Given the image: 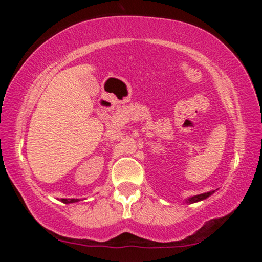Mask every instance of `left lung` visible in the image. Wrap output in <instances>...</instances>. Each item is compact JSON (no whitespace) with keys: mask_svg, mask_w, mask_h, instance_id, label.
Returning <instances> with one entry per match:
<instances>
[{"mask_svg":"<svg viewBox=\"0 0 262 262\" xmlns=\"http://www.w3.org/2000/svg\"><path fill=\"white\" fill-rule=\"evenodd\" d=\"M214 192H215V190H211V192H207V193H203V194L194 195V196L187 199V200H186V202H187V203H194V202L202 201V200H205V199H207L208 196H210V195L214 193Z\"/></svg>","mask_w":262,"mask_h":262,"instance_id":"left-lung-1","label":"left lung"}]
</instances>
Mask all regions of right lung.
<instances>
[{
  "mask_svg": "<svg viewBox=\"0 0 262 262\" xmlns=\"http://www.w3.org/2000/svg\"><path fill=\"white\" fill-rule=\"evenodd\" d=\"M78 201H81L79 200V199H61V202H63V203H74V202H78Z\"/></svg>",
  "mask_w": 262,
  "mask_h": 262,
  "instance_id": "add662e5",
  "label": "right lung"
}]
</instances>
